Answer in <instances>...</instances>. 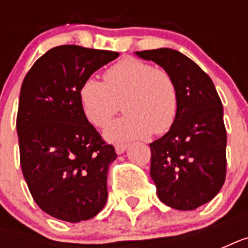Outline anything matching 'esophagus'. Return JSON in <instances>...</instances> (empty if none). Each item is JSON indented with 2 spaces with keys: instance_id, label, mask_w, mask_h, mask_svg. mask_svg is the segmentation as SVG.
<instances>
[{
  "instance_id": "34e87169",
  "label": "esophagus",
  "mask_w": 248,
  "mask_h": 248,
  "mask_svg": "<svg viewBox=\"0 0 248 248\" xmlns=\"http://www.w3.org/2000/svg\"><path fill=\"white\" fill-rule=\"evenodd\" d=\"M114 149H116L117 155H122V153L127 149V145H126V144H116Z\"/></svg>"
}]
</instances>
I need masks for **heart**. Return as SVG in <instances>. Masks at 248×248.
I'll return each mask as SVG.
<instances>
[{"mask_svg": "<svg viewBox=\"0 0 248 248\" xmlns=\"http://www.w3.org/2000/svg\"><path fill=\"white\" fill-rule=\"evenodd\" d=\"M79 100L87 120L96 127H105L124 104L126 116L113 122L105 136L110 141L128 143L169 131L176 121L180 97L166 69L126 58L105 71L104 82L86 79Z\"/></svg>", "mask_w": 248, "mask_h": 248, "instance_id": "heart-1", "label": "heart"}]
</instances>
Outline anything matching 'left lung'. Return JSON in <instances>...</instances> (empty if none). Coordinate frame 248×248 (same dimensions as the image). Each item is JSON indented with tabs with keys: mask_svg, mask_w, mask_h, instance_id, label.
I'll use <instances>...</instances> for the list:
<instances>
[{
	"mask_svg": "<svg viewBox=\"0 0 248 248\" xmlns=\"http://www.w3.org/2000/svg\"><path fill=\"white\" fill-rule=\"evenodd\" d=\"M172 76L179 89L175 124L151 143V176L157 196L170 207L189 211L220 192L227 173L223 104L211 78L172 48L136 51Z\"/></svg>",
	"mask_w": 248,
	"mask_h": 248,
	"instance_id": "1",
	"label": "left lung"
}]
</instances>
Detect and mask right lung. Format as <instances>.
<instances>
[{
	"label": "right lung",
	"mask_w": 248,
	"mask_h": 248,
	"mask_svg": "<svg viewBox=\"0 0 248 248\" xmlns=\"http://www.w3.org/2000/svg\"><path fill=\"white\" fill-rule=\"evenodd\" d=\"M118 55L56 46L23 81L16 117L21 171L34 202L55 219L79 223L105 206L107 175L117 155L86 118L79 89Z\"/></svg>",
	"instance_id": "obj_1"
}]
</instances>
